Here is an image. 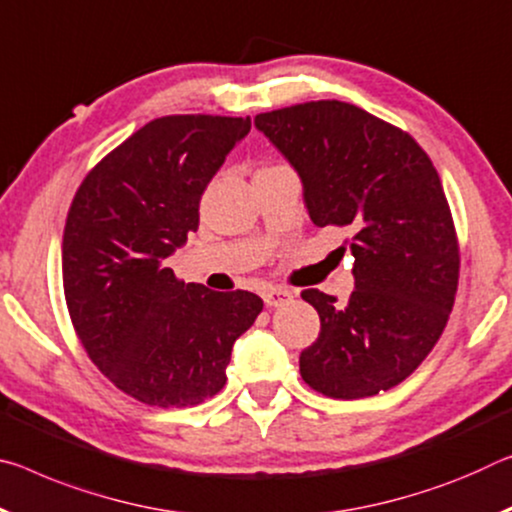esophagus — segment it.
Instances as JSON below:
<instances>
[{
    "mask_svg": "<svg viewBox=\"0 0 512 512\" xmlns=\"http://www.w3.org/2000/svg\"><path fill=\"white\" fill-rule=\"evenodd\" d=\"M262 296H264V303L269 307H280V305H285L287 300L294 298L296 291L287 289V287H266Z\"/></svg>",
    "mask_w": 512,
    "mask_h": 512,
    "instance_id": "34e87169",
    "label": "esophagus"
}]
</instances>
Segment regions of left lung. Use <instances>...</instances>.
<instances>
[{
    "label": "left lung",
    "mask_w": 512,
    "mask_h": 512,
    "mask_svg": "<svg viewBox=\"0 0 512 512\" xmlns=\"http://www.w3.org/2000/svg\"><path fill=\"white\" fill-rule=\"evenodd\" d=\"M255 127L296 168L312 223L353 232L351 298L300 294L321 319L300 376L344 401L403 383L433 351L458 291V237L433 161L408 132L339 100L259 113Z\"/></svg>",
    "instance_id": "left-lung-1"
}]
</instances>
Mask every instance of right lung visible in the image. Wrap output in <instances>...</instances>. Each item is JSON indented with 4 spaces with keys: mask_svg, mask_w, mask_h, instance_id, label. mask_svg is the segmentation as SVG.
I'll return each instance as SVG.
<instances>
[{
    "mask_svg": "<svg viewBox=\"0 0 512 512\" xmlns=\"http://www.w3.org/2000/svg\"><path fill=\"white\" fill-rule=\"evenodd\" d=\"M250 118L164 116L111 150L72 198L63 291L88 358L132 399L186 408L225 385L262 312L250 291L177 280L166 259L198 230L200 198Z\"/></svg>",
    "mask_w": 512,
    "mask_h": 512,
    "instance_id": "1",
    "label": "right lung"
}]
</instances>
